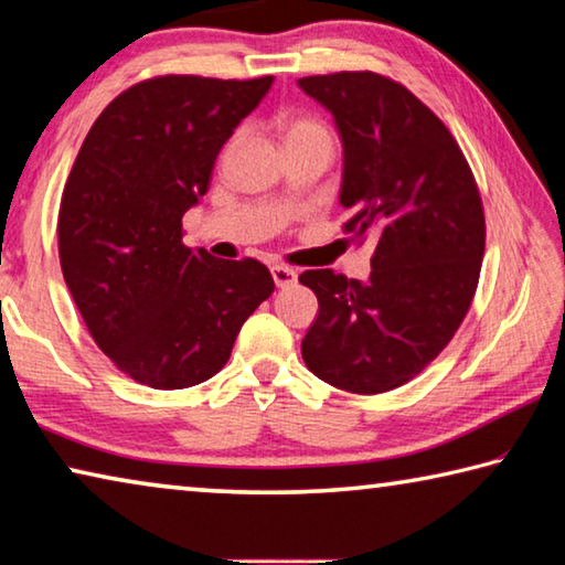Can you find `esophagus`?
Here are the masks:
<instances>
[{"instance_id":"34e87169","label":"esophagus","mask_w":565,"mask_h":565,"mask_svg":"<svg viewBox=\"0 0 565 565\" xmlns=\"http://www.w3.org/2000/svg\"><path fill=\"white\" fill-rule=\"evenodd\" d=\"M273 273V280L277 288H290V285L298 282V273L292 270V267H285V265H273L270 267Z\"/></svg>"}]
</instances>
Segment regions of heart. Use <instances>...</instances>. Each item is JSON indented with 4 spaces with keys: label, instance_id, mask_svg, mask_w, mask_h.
Masks as SVG:
<instances>
[{
    "label": "heart",
    "instance_id": "1",
    "mask_svg": "<svg viewBox=\"0 0 565 565\" xmlns=\"http://www.w3.org/2000/svg\"><path fill=\"white\" fill-rule=\"evenodd\" d=\"M277 129H280L282 145H300V142H320L332 147L328 127L312 117L300 115H282L277 119Z\"/></svg>",
    "mask_w": 565,
    "mask_h": 565
}]
</instances>
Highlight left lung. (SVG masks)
Masks as SVG:
<instances>
[{
	"label": "left lung",
	"instance_id": "8db88e82",
	"mask_svg": "<svg viewBox=\"0 0 565 565\" xmlns=\"http://www.w3.org/2000/svg\"><path fill=\"white\" fill-rule=\"evenodd\" d=\"M343 142L345 233L375 239L367 280L308 270L318 318L302 360L320 381L375 395L408 383L456 335L486 249L483 205L446 125L375 72L298 79Z\"/></svg>",
	"mask_w": 565,
	"mask_h": 565
}]
</instances>
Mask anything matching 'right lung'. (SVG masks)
<instances>
[{
    "label": "right lung",
    "mask_w": 565,
    "mask_h": 565,
    "mask_svg": "<svg viewBox=\"0 0 565 565\" xmlns=\"http://www.w3.org/2000/svg\"><path fill=\"white\" fill-rule=\"evenodd\" d=\"M273 79H147L109 102L82 142L62 192V275L102 353L137 383L207 381L275 290L263 263L182 245V215Z\"/></svg>",
    "instance_id": "obj_1"
}]
</instances>
